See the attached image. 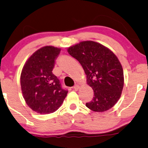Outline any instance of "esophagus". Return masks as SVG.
Here are the masks:
<instances>
[{
    "mask_svg": "<svg viewBox=\"0 0 148 148\" xmlns=\"http://www.w3.org/2000/svg\"><path fill=\"white\" fill-rule=\"evenodd\" d=\"M73 88H74V89L75 90H78L80 88V86L78 85V84H76V85L74 86V87H73Z\"/></svg>",
    "mask_w": 148,
    "mask_h": 148,
    "instance_id": "obj_1",
    "label": "esophagus"
}]
</instances>
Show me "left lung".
<instances>
[{"label":"left lung","instance_id":"1","mask_svg":"<svg viewBox=\"0 0 148 148\" xmlns=\"http://www.w3.org/2000/svg\"><path fill=\"white\" fill-rule=\"evenodd\" d=\"M67 51L81 64L86 83L93 90V99L86 103V107L95 112L111 109L119 100L124 86L123 69L116 56L92 40L82 41Z\"/></svg>","mask_w":148,"mask_h":148}]
</instances>
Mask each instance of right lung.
Wrapping results in <instances>:
<instances>
[{"instance_id": "right-lung-1", "label": "right lung", "mask_w": 148, "mask_h": 148, "mask_svg": "<svg viewBox=\"0 0 148 148\" xmlns=\"http://www.w3.org/2000/svg\"><path fill=\"white\" fill-rule=\"evenodd\" d=\"M60 48L45 46L35 51L21 70L20 84L25 103L33 111L47 114L59 109L68 94L53 74Z\"/></svg>"}]
</instances>
